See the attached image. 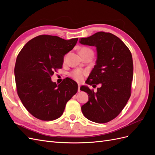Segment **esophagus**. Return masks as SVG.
Listing matches in <instances>:
<instances>
[{
	"instance_id": "esophagus-1",
	"label": "esophagus",
	"mask_w": 155,
	"mask_h": 155,
	"mask_svg": "<svg viewBox=\"0 0 155 155\" xmlns=\"http://www.w3.org/2000/svg\"><path fill=\"white\" fill-rule=\"evenodd\" d=\"M80 85H79V84H78V92H80Z\"/></svg>"
}]
</instances>
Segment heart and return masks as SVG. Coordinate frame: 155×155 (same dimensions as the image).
<instances>
[{"label":"heart","mask_w":155,"mask_h":155,"mask_svg":"<svg viewBox=\"0 0 155 155\" xmlns=\"http://www.w3.org/2000/svg\"><path fill=\"white\" fill-rule=\"evenodd\" d=\"M89 50V49L87 48H83L81 50ZM87 70H82V69H77V70H74V71L71 73V76L78 81H81L84 79V77L87 76Z\"/></svg>","instance_id":"1"}]
</instances>
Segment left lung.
<instances>
[{
    "label": "left lung",
    "instance_id": "8db88e82",
    "mask_svg": "<svg viewBox=\"0 0 155 155\" xmlns=\"http://www.w3.org/2000/svg\"><path fill=\"white\" fill-rule=\"evenodd\" d=\"M79 42L96 48V64L85 83L100 85L96 92L87 86L80 88L88 96V101L81 106L82 112L94 122H109L120 113L130 96L132 55L124 42L110 33L97 32Z\"/></svg>",
    "mask_w": 155,
    "mask_h": 155
}]
</instances>
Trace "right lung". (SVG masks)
<instances>
[{
    "label": "right lung",
    "mask_w": 155,
    "mask_h": 155,
    "mask_svg": "<svg viewBox=\"0 0 155 155\" xmlns=\"http://www.w3.org/2000/svg\"><path fill=\"white\" fill-rule=\"evenodd\" d=\"M78 40L41 35L28 42L18 54L14 69L17 94L23 105L36 118L58 119L77 92L78 84L72 79L67 78L58 85L51 76L54 70L62 67L64 56Z\"/></svg>",
    "instance_id": "right-lung-1"
}]
</instances>
